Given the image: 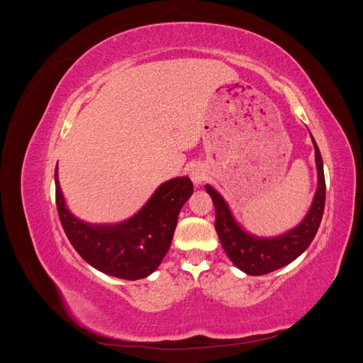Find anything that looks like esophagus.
Listing matches in <instances>:
<instances>
[{
  "instance_id": "34e87169",
  "label": "esophagus",
  "mask_w": 363,
  "mask_h": 363,
  "mask_svg": "<svg viewBox=\"0 0 363 363\" xmlns=\"http://www.w3.org/2000/svg\"><path fill=\"white\" fill-rule=\"evenodd\" d=\"M189 175H191V180L194 182V184L199 186L206 179V171H204L203 167H200V164H194V167L189 171Z\"/></svg>"
}]
</instances>
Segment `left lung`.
I'll use <instances>...</instances> for the list:
<instances>
[{
    "label": "left lung",
    "instance_id": "obj_1",
    "mask_svg": "<svg viewBox=\"0 0 363 363\" xmlns=\"http://www.w3.org/2000/svg\"><path fill=\"white\" fill-rule=\"evenodd\" d=\"M312 140L318 169V189L315 192V199L303 221L280 236L259 238L245 232L235 221L232 211L223 196L212 186H204L215 206V228L224 251L240 271L250 274V276H263V274L286 267L311 245L318 228H320L325 204V179L320 148H318L313 136Z\"/></svg>",
    "mask_w": 363,
    "mask_h": 363
}]
</instances>
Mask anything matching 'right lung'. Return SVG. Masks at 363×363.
I'll return each instance as SVG.
<instances>
[{
  "instance_id": "obj_1",
  "label": "right lung",
  "mask_w": 363,
  "mask_h": 363,
  "mask_svg": "<svg viewBox=\"0 0 363 363\" xmlns=\"http://www.w3.org/2000/svg\"><path fill=\"white\" fill-rule=\"evenodd\" d=\"M54 182L60 223L75 251L95 269L124 280L144 279L157 269L171 245L180 208L194 192L189 177L171 179L135 216L116 224H89L67 207L57 167Z\"/></svg>"
}]
</instances>
